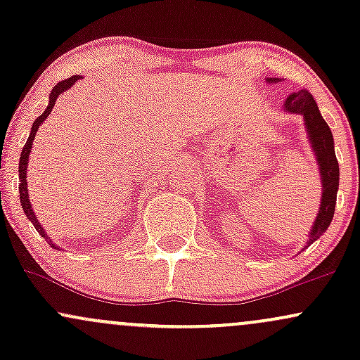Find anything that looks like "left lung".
<instances>
[{
    "instance_id": "left-lung-1",
    "label": "left lung",
    "mask_w": 360,
    "mask_h": 360,
    "mask_svg": "<svg viewBox=\"0 0 360 360\" xmlns=\"http://www.w3.org/2000/svg\"><path fill=\"white\" fill-rule=\"evenodd\" d=\"M276 81V79H269ZM284 108L291 113L303 115L304 123H307V130L309 134V140H311V147L316 154L318 166L321 171V188H323V194H321V205L320 212L313 225L311 233H309L308 245L321 237V233L328 229L330 221H332L333 213H335V203H337V191H338V162L335 157V148H333V137L330 127L326 125L323 117L320 115L316 101L313 100L311 93L308 89H300L296 93L289 94Z\"/></svg>"
}]
</instances>
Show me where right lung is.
Here are the masks:
<instances>
[{"instance_id": "right-lung-1", "label": "right lung", "mask_w": 360, "mask_h": 360, "mask_svg": "<svg viewBox=\"0 0 360 360\" xmlns=\"http://www.w3.org/2000/svg\"><path fill=\"white\" fill-rule=\"evenodd\" d=\"M79 77L77 76H71L68 77V79L57 82V86L51 91V101H49V106L47 110L44 111L42 115H40L39 118L35 120L34 125H32V130H30V135H28L27 139V143L23 146V150H22V155H20V166H18V172H20V203H22L23 206V212L25 214H27V218L30 220L32 223H34L35 230L39 232L42 237L45 238V240L49 242V245L52 247V249H57L56 243H52L51 237H49L47 233H45V230L42 229V225H40L39 220H37L34 210H32V205H30V200H28V189H27V164H28V154H30V148H32V143H34V139H35V134H37V128H39L40 125H42V122L45 118L51 115V111L53 108V105H56V100L59 98L60 93H64L65 89H69L71 86L76 82Z\"/></svg>"}]
</instances>
